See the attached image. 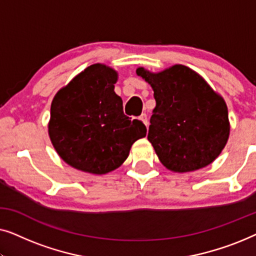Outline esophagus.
I'll return each instance as SVG.
<instances>
[{
  "mask_svg": "<svg viewBox=\"0 0 256 256\" xmlns=\"http://www.w3.org/2000/svg\"><path fill=\"white\" fill-rule=\"evenodd\" d=\"M140 120H141L143 124H144L146 127H148L149 126V121H148V116H146V113H143L141 116H140Z\"/></svg>",
  "mask_w": 256,
  "mask_h": 256,
  "instance_id": "obj_1",
  "label": "esophagus"
}]
</instances>
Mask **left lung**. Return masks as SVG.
<instances>
[{
	"label": "left lung",
	"mask_w": 256,
	"mask_h": 256,
	"mask_svg": "<svg viewBox=\"0 0 256 256\" xmlns=\"http://www.w3.org/2000/svg\"><path fill=\"white\" fill-rule=\"evenodd\" d=\"M154 90L156 107L148 140L160 163L174 172H188L211 164L230 136L225 100L202 76L184 65L152 73L138 68Z\"/></svg>",
	"instance_id": "1"
}]
</instances>
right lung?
<instances>
[{
    "label": "right lung",
    "mask_w": 256,
    "mask_h": 256,
    "mask_svg": "<svg viewBox=\"0 0 256 256\" xmlns=\"http://www.w3.org/2000/svg\"><path fill=\"white\" fill-rule=\"evenodd\" d=\"M118 72L94 64L58 90L51 104L48 136L60 158L74 169L104 174L127 160L146 126L124 114L114 92Z\"/></svg>",
    "instance_id": "obj_1"
}]
</instances>
